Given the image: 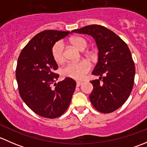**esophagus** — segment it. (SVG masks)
Masks as SVG:
<instances>
[{"instance_id": "esophagus-1", "label": "esophagus", "mask_w": 147, "mask_h": 147, "mask_svg": "<svg viewBox=\"0 0 147 147\" xmlns=\"http://www.w3.org/2000/svg\"><path fill=\"white\" fill-rule=\"evenodd\" d=\"M82 82H77V87H80V85H82Z\"/></svg>"}]
</instances>
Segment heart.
<instances>
[{
  "mask_svg": "<svg viewBox=\"0 0 147 147\" xmlns=\"http://www.w3.org/2000/svg\"><path fill=\"white\" fill-rule=\"evenodd\" d=\"M70 42L80 50H84L87 47V42L81 37H75L71 39ZM52 56L55 61L58 64L63 63L65 60L64 45L62 41L55 42L52 47ZM90 65L86 60L79 62H72L67 63L62 69V75L65 78L74 80H82L86 74L90 71Z\"/></svg>",
  "mask_w": 147,
  "mask_h": 147,
  "instance_id": "b5f03b06",
  "label": "heart"
}]
</instances>
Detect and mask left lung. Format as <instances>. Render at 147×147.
Listing matches in <instances>:
<instances>
[{
	"label": "left lung",
	"instance_id": "obj_1",
	"mask_svg": "<svg viewBox=\"0 0 147 147\" xmlns=\"http://www.w3.org/2000/svg\"><path fill=\"white\" fill-rule=\"evenodd\" d=\"M71 32L92 35L98 47V62L92 74L100 76V80L90 81L92 105L102 113L117 110L127 101L134 86L135 66L128 46L115 32L99 25Z\"/></svg>",
	"mask_w": 147,
	"mask_h": 147
}]
</instances>
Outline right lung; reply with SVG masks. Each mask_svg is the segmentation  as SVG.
Wrapping results in <instances>:
<instances>
[{"mask_svg": "<svg viewBox=\"0 0 147 147\" xmlns=\"http://www.w3.org/2000/svg\"><path fill=\"white\" fill-rule=\"evenodd\" d=\"M69 31L47 30L34 36L22 50L16 67V77L22 100L35 113L55 119L65 113L76 87L73 79L52 84L59 78L58 66L52 56V47Z\"/></svg>", "mask_w": 147, "mask_h": 147, "instance_id": "add662e5", "label": "right lung"}]
</instances>
